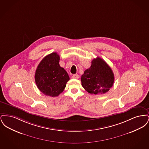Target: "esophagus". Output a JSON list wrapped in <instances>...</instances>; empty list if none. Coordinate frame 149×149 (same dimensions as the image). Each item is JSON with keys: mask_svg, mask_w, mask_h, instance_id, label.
<instances>
[{"mask_svg": "<svg viewBox=\"0 0 149 149\" xmlns=\"http://www.w3.org/2000/svg\"><path fill=\"white\" fill-rule=\"evenodd\" d=\"M79 75H78V74H74V75H73L72 76V79H79Z\"/></svg>", "mask_w": 149, "mask_h": 149, "instance_id": "34e87169", "label": "esophagus"}]
</instances>
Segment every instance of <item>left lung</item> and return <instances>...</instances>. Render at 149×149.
I'll return each instance as SVG.
<instances>
[{
    "mask_svg": "<svg viewBox=\"0 0 149 149\" xmlns=\"http://www.w3.org/2000/svg\"><path fill=\"white\" fill-rule=\"evenodd\" d=\"M113 72L106 62L97 57L92 61L91 67L81 75L83 87L90 94H104L113 85Z\"/></svg>",
    "mask_w": 149,
    "mask_h": 149,
    "instance_id": "left-lung-1",
    "label": "left lung"
}]
</instances>
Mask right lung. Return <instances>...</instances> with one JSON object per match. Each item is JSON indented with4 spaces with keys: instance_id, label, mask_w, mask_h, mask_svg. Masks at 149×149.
I'll return each instance as SVG.
<instances>
[{
    "instance_id": "obj_1",
    "label": "right lung",
    "mask_w": 149,
    "mask_h": 149,
    "mask_svg": "<svg viewBox=\"0 0 149 149\" xmlns=\"http://www.w3.org/2000/svg\"><path fill=\"white\" fill-rule=\"evenodd\" d=\"M60 56L52 52L45 57L36 70L35 82L38 89L46 95L57 97L64 91L70 78L59 65Z\"/></svg>"
}]
</instances>
